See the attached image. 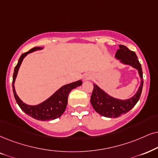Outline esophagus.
<instances>
[{
  "instance_id": "1",
  "label": "esophagus",
  "mask_w": 158,
  "mask_h": 158,
  "mask_svg": "<svg viewBox=\"0 0 158 158\" xmlns=\"http://www.w3.org/2000/svg\"><path fill=\"white\" fill-rule=\"evenodd\" d=\"M89 79V77H85V80H87V79Z\"/></svg>"
}]
</instances>
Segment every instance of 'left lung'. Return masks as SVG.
I'll return each instance as SVG.
<instances>
[{"label": "left lung", "instance_id": "1", "mask_svg": "<svg viewBox=\"0 0 158 158\" xmlns=\"http://www.w3.org/2000/svg\"><path fill=\"white\" fill-rule=\"evenodd\" d=\"M119 49L117 51L115 57L121 63L133 67L138 71L141 79V85L133 97L128 99L122 100L116 98L94 83V88L92 93L90 102L93 109L99 114L109 118H117L122 114H125L134 107L139 98L143 87V73L141 65L137 58L136 54L131 51L128 48L123 45H119Z\"/></svg>", "mask_w": 158, "mask_h": 158}]
</instances>
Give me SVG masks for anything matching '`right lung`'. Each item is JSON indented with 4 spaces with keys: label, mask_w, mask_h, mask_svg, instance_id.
<instances>
[{
    "label": "right lung",
    "mask_w": 158,
    "mask_h": 158,
    "mask_svg": "<svg viewBox=\"0 0 158 158\" xmlns=\"http://www.w3.org/2000/svg\"><path fill=\"white\" fill-rule=\"evenodd\" d=\"M43 49L44 47H35L20 56L19 61L15 68V71H14L12 87L16 101L24 112L27 114V115L31 116L33 118L37 119V120L47 121L58 118L64 113L67 106L68 97H69L70 92L73 89L82 85V81L78 80L74 81V82H71L62 86L60 88L57 89L50 97L48 98L47 100H45L44 101L39 103V104L28 105L24 103L17 95L15 90V83L16 78L17 77L18 71H19V67L23 63V60L26 56L30 53L33 52L35 51L41 50Z\"/></svg>",
    "instance_id": "right-lung-1"
}]
</instances>
